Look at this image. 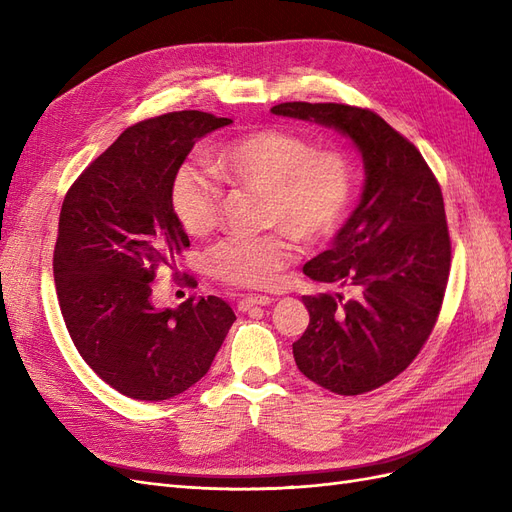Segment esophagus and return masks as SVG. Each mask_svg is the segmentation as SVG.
Here are the masks:
<instances>
[{
	"instance_id": "1",
	"label": "esophagus",
	"mask_w": 512,
	"mask_h": 512,
	"mask_svg": "<svg viewBox=\"0 0 512 512\" xmlns=\"http://www.w3.org/2000/svg\"><path fill=\"white\" fill-rule=\"evenodd\" d=\"M273 299L271 297H245V299H241L239 301V312H250L252 307H256V305H269Z\"/></svg>"
}]
</instances>
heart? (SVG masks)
<instances>
[{
	"label": "heart",
	"instance_id": "heart-1",
	"mask_svg": "<svg viewBox=\"0 0 512 512\" xmlns=\"http://www.w3.org/2000/svg\"><path fill=\"white\" fill-rule=\"evenodd\" d=\"M209 168L230 188L262 194V226L288 231L301 243L335 235L354 188L352 164L342 149H316L309 138L286 130H260L237 138L215 151ZM215 179L185 164L170 183V207L192 237L207 235L220 220L222 188ZM287 236L269 232L222 239L207 252V269L228 286L269 288L294 258Z\"/></svg>",
	"mask_w": 512,
	"mask_h": 512
}]
</instances>
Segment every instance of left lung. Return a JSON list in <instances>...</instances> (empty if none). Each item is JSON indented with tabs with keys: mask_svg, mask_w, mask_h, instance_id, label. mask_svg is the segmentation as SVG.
Segmentation results:
<instances>
[{
	"mask_svg": "<svg viewBox=\"0 0 512 512\" xmlns=\"http://www.w3.org/2000/svg\"><path fill=\"white\" fill-rule=\"evenodd\" d=\"M271 113L335 128L363 156L359 207L303 267L316 282L352 286L354 297H303L309 324L292 354L322 389L374 391L416 359L440 314L451 271L440 183L421 151L369 108L284 102Z\"/></svg>",
	"mask_w": 512,
	"mask_h": 512,
	"instance_id": "left-lung-1",
	"label": "left lung"
}]
</instances>
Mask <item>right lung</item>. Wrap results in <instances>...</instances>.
<instances>
[{
	"label": "right lung",
	"mask_w": 512,
	"mask_h": 512,
	"mask_svg": "<svg viewBox=\"0 0 512 512\" xmlns=\"http://www.w3.org/2000/svg\"><path fill=\"white\" fill-rule=\"evenodd\" d=\"M232 119L179 111L128 128L72 183L53 254L61 316L83 361L121 395L170 399L203 378L232 322L220 297L156 309L151 282L190 239L170 183L198 138Z\"/></svg>",
	"instance_id": "1"
}]
</instances>
